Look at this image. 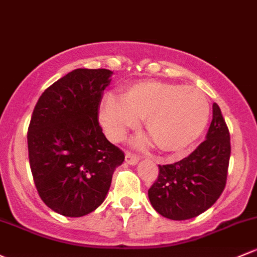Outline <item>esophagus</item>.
I'll use <instances>...</instances> for the list:
<instances>
[{"mask_svg":"<svg viewBox=\"0 0 257 257\" xmlns=\"http://www.w3.org/2000/svg\"><path fill=\"white\" fill-rule=\"evenodd\" d=\"M139 160H140V158L138 155H134V154H132V153L125 154V161L129 165H137L138 163H139Z\"/></svg>","mask_w":257,"mask_h":257,"instance_id":"34e87169","label":"esophagus"}]
</instances>
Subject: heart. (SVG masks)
<instances>
[{
  "label": "heart",
  "mask_w": 257,
  "mask_h": 257,
  "mask_svg": "<svg viewBox=\"0 0 257 257\" xmlns=\"http://www.w3.org/2000/svg\"><path fill=\"white\" fill-rule=\"evenodd\" d=\"M143 118L156 147L177 153L202 136L209 103L199 88L156 80L139 81L128 86L123 97L108 93L102 101L99 120L110 139L120 140Z\"/></svg>",
  "instance_id": "obj_1"
}]
</instances>
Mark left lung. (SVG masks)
Segmentation results:
<instances>
[{
  "label": "left lung",
  "instance_id": "obj_1",
  "mask_svg": "<svg viewBox=\"0 0 257 257\" xmlns=\"http://www.w3.org/2000/svg\"><path fill=\"white\" fill-rule=\"evenodd\" d=\"M230 151L229 129L219 106L213 103L206 140L187 158L159 165L158 180L148 191L154 209L172 220L191 219L206 212L225 187Z\"/></svg>",
  "mask_w": 257,
  "mask_h": 257
}]
</instances>
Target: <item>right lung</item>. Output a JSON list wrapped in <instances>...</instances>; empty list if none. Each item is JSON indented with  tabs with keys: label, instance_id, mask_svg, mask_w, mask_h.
<instances>
[{
	"label": "right lung",
	"instance_id": "obj_1",
	"mask_svg": "<svg viewBox=\"0 0 257 257\" xmlns=\"http://www.w3.org/2000/svg\"><path fill=\"white\" fill-rule=\"evenodd\" d=\"M112 74L69 72L42 93L32 114L27 139L34 183L42 201L65 217H83L101 206L124 161L97 118Z\"/></svg>",
	"mask_w": 257,
	"mask_h": 257
}]
</instances>
